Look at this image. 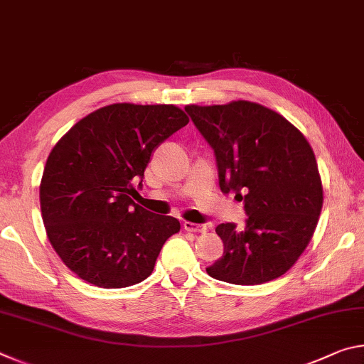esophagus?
Here are the masks:
<instances>
[{"label":"esophagus","instance_id":"1","mask_svg":"<svg viewBox=\"0 0 364 364\" xmlns=\"http://www.w3.org/2000/svg\"><path fill=\"white\" fill-rule=\"evenodd\" d=\"M183 228L184 231L188 232H205L208 230L207 225H197V223H193V221H184Z\"/></svg>","mask_w":364,"mask_h":364}]
</instances>
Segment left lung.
I'll return each instance as SVG.
<instances>
[{
    "mask_svg": "<svg viewBox=\"0 0 364 364\" xmlns=\"http://www.w3.org/2000/svg\"><path fill=\"white\" fill-rule=\"evenodd\" d=\"M184 110L217 157L220 188L244 199L245 230L221 223L223 257L208 276L237 286L279 278L304 254L323 207V184L310 143L262 104L232 101Z\"/></svg>",
    "mask_w": 364,
    "mask_h": 364,
    "instance_id": "left-lung-1",
    "label": "left lung"
}]
</instances>
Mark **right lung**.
<instances>
[{"mask_svg": "<svg viewBox=\"0 0 364 364\" xmlns=\"http://www.w3.org/2000/svg\"><path fill=\"white\" fill-rule=\"evenodd\" d=\"M188 122L173 104L117 102L83 117L49 152L40 183L43 223L78 278L120 289L152 273L180 221L134 204L133 181L144 176L152 151Z\"/></svg>", "mask_w": 364, "mask_h": 364, "instance_id": "add662e5", "label": "right lung"}]
</instances>
